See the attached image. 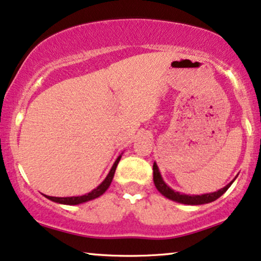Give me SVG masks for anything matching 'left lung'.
Returning a JSON list of instances; mask_svg holds the SVG:
<instances>
[{"instance_id":"8db88e82","label":"left lung","mask_w":261,"mask_h":261,"mask_svg":"<svg viewBox=\"0 0 261 261\" xmlns=\"http://www.w3.org/2000/svg\"><path fill=\"white\" fill-rule=\"evenodd\" d=\"M152 172H154V184L156 186V189L161 194H163L166 198L168 199L178 201V203L181 204H187V205H200V204H206V203H211V201L216 200L217 198H220L222 194H223L225 191H227L234 180L231 182H229L227 186H224L223 189L218 190L217 192H213V193H205L201 194V196H191V194H182L180 192H175L174 190H172L167 184L163 181L161 174H160L159 167L156 165V162H154V166H152Z\"/></svg>"}]
</instances>
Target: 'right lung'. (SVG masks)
Returning <instances> with one entry per match:
<instances>
[{"label":"right lung","instance_id":"1","mask_svg":"<svg viewBox=\"0 0 261 261\" xmlns=\"http://www.w3.org/2000/svg\"><path fill=\"white\" fill-rule=\"evenodd\" d=\"M120 158H121V155L118 156V159L116 160V162L113 163L112 168H111V171L109 174H107L105 180H103V181L100 184L96 189L90 191L89 193L83 194V196H79V197H50V196H45V194L44 196L46 197L47 199L56 201V203L65 204V205H77V204H82V203H86V201H88V200L95 199V198H98L101 196V194L105 193V191L110 187L111 182H112L113 176H114V172H116L118 163H119V161H120Z\"/></svg>","mask_w":261,"mask_h":261}]
</instances>
